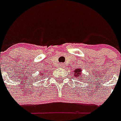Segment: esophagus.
<instances>
[{
	"instance_id": "esophagus-1",
	"label": "esophagus",
	"mask_w": 121,
	"mask_h": 121,
	"mask_svg": "<svg viewBox=\"0 0 121 121\" xmlns=\"http://www.w3.org/2000/svg\"><path fill=\"white\" fill-rule=\"evenodd\" d=\"M60 66L61 67H62V68H63V67H65V65H64V64H63V63H61L60 65Z\"/></svg>"
}]
</instances>
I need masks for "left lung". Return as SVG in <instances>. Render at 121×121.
Wrapping results in <instances>:
<instances>
[{
    "instance_id": "1",
    "label": "left lung",
    "mask_w": 121,
    "mask_h": 121,
    "mask_svg": "<svg viewBox=\"0 0 121 121\" xmlns=\"http://www.w3.org/2000/svg\"><path fill=\"white\" fill-rule=\"evenodd\" d=\"M73 72H74V77H75V78H78V79H80V81H83L84 79L82 78V69L81 68H78V69H74V71H73Z\"/></svg>"
}]
</instances>
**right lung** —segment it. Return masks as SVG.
Masks as SVG:
<instances>
[{
    "label": "right lung",
    "instance_id": "1",
    "mask_svg": "<svg viewBox=\"0 0 121 121\" xmlns=\"http://www.w3.org/2000/svg\"><path fill=\"white\" fill-rule=\"evenodd\" d=\"M44 75V73H43V72H40V77H41V78H44V77H43V75Z\"/></svg>",
    "mask_w": 121,
    "mask_h": 121
}]
</instances>
